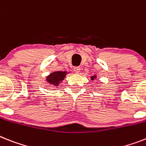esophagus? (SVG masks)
<instances>
[{
    "instance_id": "1",
    "label": "esophagus",
    "mask_w": 146,
    "mask_h": 146,
    "mask_svg": "<svg viewBox=\"0 0 146 146\" xmlns=\"http://www.w3.org/2000/svg\"><path fill=\"white\" fill-rule=\"evenodd\" d=\"M80 70H81V68L79 67H75L74 68H73V70H74V72L76 73H79V72H80Z\"/></svg>"
}]
</instances>
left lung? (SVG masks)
<instances>
[{"instance_id":"obj_1","label":"left lung","mask_w":146,"mask_h":146,"mask_svg":"<svg viewBox=\"0 0 146 146\" xmlns=\"http://www.w3.org/2000/svg\"><path fill=\"white\" fill-rule=\"evenodd\" d=\"M90 79H91V80H95V79H97V76L96 75L92 76H90Z\"/></svg>"}]
</instances>
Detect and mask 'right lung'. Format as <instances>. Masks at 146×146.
Segmentation results:
<instances>
[{"mask_svg":"<svg viewBox=\"0 0 146 146\" xmlns=\"http://www.w3.org/2000/svg\"><path fill=\"white\" fill-rule=\"evenodd\" d=\"M67 73H69L67 71H54L46 77V81L52 87H58Z\"/></svg>","mask_w":146,"mask_h":146,"instance_id":"add662e5","label":"right lung"}]
</instances>
